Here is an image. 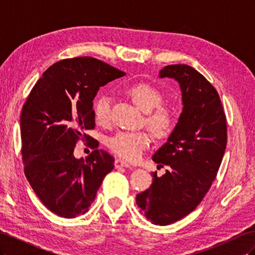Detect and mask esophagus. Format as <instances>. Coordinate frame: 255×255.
I'll return each mask as SVG.
<instances>
[{
    "instance_id": "34e87169",
    "label": "esophagus",
    "mask_w": 255,
    "mask_h": 255,
    "mask_svg": "<svg viewBox=\"0 0 255 255\" xmlns=\"http://www.w3.org/2000/svg\"><path fill=\"white\" fill-rule=\"evenodd\" d=\"M115 167L116 168H121V167H130L129 166V164L128 163H127V161H125V160H122V159H120V158H117L115 160Z\"/></svg>"
}]
</instances>
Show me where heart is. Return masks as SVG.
<instances>
[{
  "label": "heart",
  "mask_w": 255,
  "mask_h": 255,
  "mask_svg": "<svg viewBox=\"0 0 255 255\" xmlns=\"http://www.w3.org/2000/svg\"><path fill=\"white\" fill-rule=\"evenodd\" d=\"M125 94L145 114V126L157 138H164L171 133L173 117L167 106L159 105L160 92L148 83H135L125 89ZM95 120L100 126H109L112 120L111 100L109 97H99L94 104ZM148 133L119 132L107 139V146L123 159L138 160L149 146Z\"/></svg>",
  "instance_id": "heart-1"
}]
</instances>
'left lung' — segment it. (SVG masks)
Instances as JSON below:
<instances>
[{
    "mask_svg": "<svg viewBox=\"0 0 255 255\" xmlns=\"http://www.w3.org/2000/svg\"><path fill=\"white\" fill-rule=\"evenodd\" d=\"M159 78L179 82L183 112L165 144L152 159L168 166L161 176L152 173L148 189L136 203L154 225L167 226L191 213L210 190L227 146V118L217 90L187 65H169Z\"/></svg>",
    "mask_w": 255,
    "mask_h": 255,
    "instance_id": "1",
    "label": "left lung"
}]
</instances>
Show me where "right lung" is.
Masks as SVG:
<instances>
[{
  "label": "right lung",
  "mask_w": 255,
  "mask_h": 255,
  "mask_svg": "<svg viewBox=\"0 0 255 255\" xmlns=\"http://www.w3.org/2000/svg\"><path fill=\"white\" fill-rule=\"evenodd\" d=\"M126 75L94 57L59 60L30 90L20 117L24 173L37 197L52 213L74 218L85 214L114 157L94 150L75 158L74 146L95 128L92 101L100 87ZM92 148H96L91 143Z\"/></svg>",
  "instance_id": "add662e5"
}]
</instances>
